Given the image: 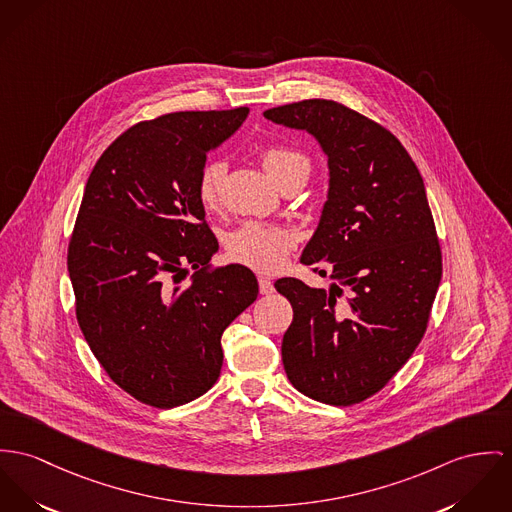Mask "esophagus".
<instances>
[{
	"instance_id": "esophagus-1",
	"label": "esophagus",
	"mask_w": 512,
	"mask_h": 512,
	"mask_svg": "<svg viewBox=\"0 0 512 512\" xmlns=\"http://www.w3.org/2000/svg\"><path fill=\"white\" fill-rule=\"evenodd\" d=\"M259 290H261V294H273V292H275V286H273V282H271L269 278L261 276V278H259Z\"/></svg>"
}]
</instances>
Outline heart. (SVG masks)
<instances>
[{
  "mask_svg": "<svg viewBox=\"0 0 512 512\" xmlns=\"http://www.w3.org/2000/svg\"><path fill=\"white\" fill-rule=\"evenodd\" d=\"M261 163L269 177L280 187L292 177L310 173V159L302 152L269 146L261 152ZM228 165L220 159L208 161L198 177V198L206 208H214L220 198V189ZM228 255L232 261L259 273L278 271L292 249V236L280 228H271L259 222H245L228 237Z\"/></svg>",
  "mask_w": 512,
  "mask_h": 512,
  "instance_id": "obj_1",
  "label": "heart"
}]
</instances>
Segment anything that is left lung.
Masks as SVG:
<instances>
[{"label":"left lung","mask_w":512,"mask_h":512,"mask_svg":"<svg viewBox=\"0 0 512 512\" xmlns=\"http://www.w3.org/2000/svg\"><path fill=\"white\" fill-rule=\"evenodd\" d=\"M263 115L312 134L329 167L300 261L331 282L276 280L294 310L282 364L298 392L353 405L394 378L427 329L442 257L425 183L390 130L341 103L306 99Z\"/></svg>","instance_id":"1"}]
</instances>
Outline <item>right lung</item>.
<instances>
[{
	"mask_svg": "<svg viewBox=\"0 0 512 512\" xmlns=\"http://www.w3.org/2000/svg\"><path fill=\"white\" fill-rule=\"evenodd\" d=\"M249 115L185 111L128 128L95 163L68 247L81 333L111 380L159 409L206 394L222 333L259 284L243 265L212 267L198 177L206 154ZM196 269L192 284L178 282Z\"/></svg>",
	"mask_w": 512,
	"mask_h": 512,
	"instance_id": "right-lung-1",
	"label": "right lung"
}]
</instances>
